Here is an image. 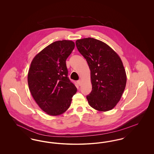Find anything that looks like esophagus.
<instances>
[{"label":"esophagus","instance_id":"obj_1","mask_svg":"<svg viewBox=\"0 0 154 154\" xmlns=\"http://www.w3.org/2000/svg\"><path fill=\"white\" fill-rule=\"evenodd\" d=\"M77 84H79V86H80L81 85V80L77 81Z\"/></svg>","mask_w":154,"mask_h":154}]
</instances>
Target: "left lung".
<instances>
[{
  "label": "left lung",
  "instance_id": "left-lung-1",
  "mask_svg": "<svg viewBox=\"0 0 154 154\" xmlns=\"http://www.w3.org/2000/svg\"><path fill=\"white\" fill-rule=\"evenodd\" d=\"M75 45L91 70L92 88L87 96L89 104L100 111L112 109L120 100L126 83L120 57L107 44L94 38L77 40Z\"/></svg>",
  "mask_w": 154,
  "mask_h": 154
}]
</instances>
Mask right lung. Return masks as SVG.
Returning a JSON list of instances; mask_svg holds the SVG:
<instances>
[{
    "instance_id": "add662e5",
    "label": "right lung",
    "mask_w": 154,
    "mask_h": 154,
    "mask_svg": "<svg viewBox=\"0 0 154 154\" xmlns=\"http://www.w3.org/2000/svg\"><path fill=\"white\" fill-rule=\"evenodd\" d=\"M75 47L73 42L52 43L32 60L28 74L30 93L47 114L58 116L69 109L77 88L69 79L66 59Z\"/></svg>"
}]
</instances>
